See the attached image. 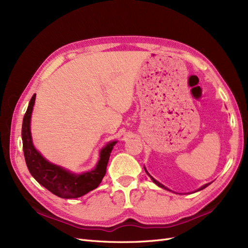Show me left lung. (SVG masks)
Masks as SVG:
<instances>
[{"mask_svg":"<svg viewBox=\"0 0 248 248\" xmlns=\"http://www.w3.org/2000/svg\"><path fill=\"white\" fill-rule=\"evenodd\" d=\"M144 169H145V168H144ZM145 171H146V172H147V175H148V176H149V177H150V178H151V179H152V181H153V182H154V183H155V184H156V185H157V186H159V187H160V188H163V189H166V190H169V189H168V188H167V187H164V186H163V185H162V184H160V183H159V182H157V181H156V180H155V179H153V178H152V177H151V176H150V175H149V173H148V171H147V170H146V169H145ZM208 185H210V183H208V184H205V185H204V186H202V187H201V188H199V189H198V190H197V191H199V190H202V189H204V188H206V187H207V186H208Z\"/></svg>","mask_w":248,"mask_h":248,"instance_id":"obj_1","label":"left lung"}]
</instances>
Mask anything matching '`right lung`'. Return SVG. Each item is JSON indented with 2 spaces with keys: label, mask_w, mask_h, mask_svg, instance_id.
Wrapping results in <instances>:
<instances>
[{
  "label": "right lung",
  "mask_w": 248,
  "mask_h": 248,
  "mask_svg": "<svg viewBox=\"0 0 248 248\" xmlns=\"http://www.w3.org/2000/svg\"><path fill=\"white\" fill-rule=\"evenodd\" d=\"M34 100L35 94L31 97L24 114L21 131L24 158L31 176L42 186L61 198H78L96 189L105 176L110 153L116 142H110L101 150L100 159L95 170L81 173V175L71 173L58 166L50 163L35 150L31 141L30 126Z\"/></svg>",
  "instance_id": "obj_1"
}]
</instances>
